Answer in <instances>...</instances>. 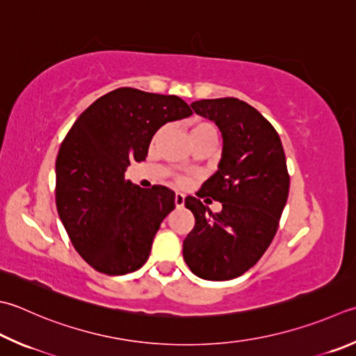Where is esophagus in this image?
<instances>
[{
	"mask_svg": "<svg viewBox=\"0 0 356 356\" xmlns=\"http://www.w3.org/2000/svg\"><path fill=\"white\" fill-rule=\"evenodd\" d=\"M175 206L177 207H183L184 206V195H183V193H179V192L175 193Z\"/></svg>",
	"mask_w": 356,
	"mask_h": 356,
	"instance_id": "obj_1",
	"label": "esophagus"
}]
</instances>
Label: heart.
Returning a JSON list of instances; mask_svg holds the SVG:
<instances>
[{
	"instance_id": "1",
	"label": "heart",
	"mask_w": 356,
	"mask_h": 356,
	"mask_svg": "<svg viewBox=\"0 0 356 356\" xmlns=\"http://www.w3.org/2000/svg\"><path fill=\"white\" fill-rule=\"evenodd\" d=\"M206 133H216V131H213L212 124L207 122V120L197 119V120H193V122H192L191 127H189V136H191V139L197 138V136H200V135H206ZM186 181H187V179H186L184 177H179V178H178V183H179V184H184Z\"/></svg>"
}]
</instances>
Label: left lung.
I'll list each match as a JSON object with an SVG mask.
<instances>
[{
  "label": "left lung",
  "mask_w": 356,
  "mask_h": 356,
  "mask_svg": "<svg viewBox=\"0 0 356 356\" xmlns=\"http://www.w3.org/2000/svg\"><path fill=\"white\" fill-rule=\"evenodd\" d=\"M191 106L223 135L218 170L201 186V198L217 200L223 209L212 213L198 198L186 197L195 226L183 256L195 276L229 280L256 265L276 236L290 191L284 147L276 129L243 100L203 99Z\"/></svg>",
  "instance_id": "1"
}]
</instances>
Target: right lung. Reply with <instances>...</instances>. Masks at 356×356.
Instances as JSON below:
<instances>
[{
	"mask_svg": "<svg viewBox=\"0 0 356 356\" xmlns=\"http://www.w3.org/2000/svg\"><path fill=\"white\" fill-rule=\"evenodd\" d=\"M192 115L178 96L118 88L91 104L71 127L56 161V204L72 246L96 271L120 276L143 266L161 221L175 209L165 186L125 179L147 156L159 127Z\"/></svg>",
	"mask_w": 356,
	"mask_h": 356,
	"instance_id": "add662e5",
	"label": "right lung"
}]
</instances>
